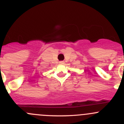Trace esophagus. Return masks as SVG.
I'll list each match as a JSON object with an SVG mask.
<instances>
[{"mask_svg": "<svg viewBox=\"0 0 124 124\" xmlns=\"http://www.w3.org/2000/svg\"><path fill=\"white\" fill-rule=\"evenodd\" d=\"M59 63H60V64H61V65H63V64H64V63H65V62H64V61H60Z\"/></svg>", "mask_w": 124, "mask_h": 124, "instance_id": "34e87169", "label": "esophagus"}]
</instances>
